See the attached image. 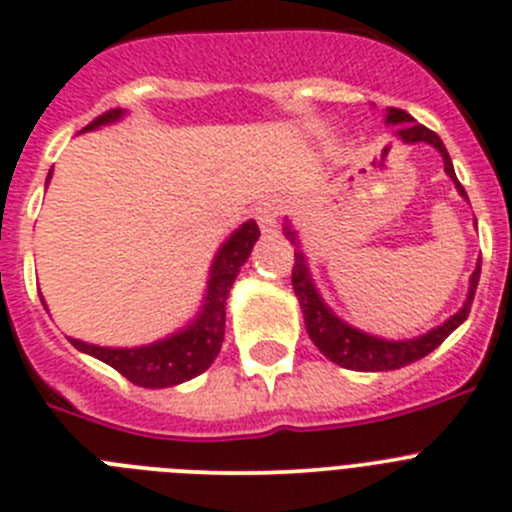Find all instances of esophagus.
<instances>
[{"label":"esophagus","instance_id":"esophagus-1","mask_svg":"<svg viewBox=\"0 0 512 512\" xmlns=\"http://www.w3.org/2000/svg\"><path fill=\"white\" fill-rule=\"evenodd\" d=\"M280 214H283V204H280L278 199H267V202H260V207L255 209V219L265 234L275 232Z\"/></svg>","mask_w":512,"mask_h":512}]
</instances>
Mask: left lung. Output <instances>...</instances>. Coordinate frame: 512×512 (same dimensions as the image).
Wrapping results in <instances>:
<instances>
[{"instance_id":"left-lung-1","label":"left lung","mask_w":512,"mask_h":512,"mask_svg":"<svg viewBox=\"0 0 512 512\" xmlns=\"http://www.w3.org/2000/svg\"><path fill=\"white\" fill-rule=\"evenodd\" d=\"M386 123L399 126L396 128V136L404 143L424 141L429 143V146L437 148L444 159V171H447V176L455 181L457 191L467 199L465 189H462V184L455 176V166H452L450 154H447V148H444L442 138H439L437 133L429 131L422 123H414V118L409 116L407 111H399V108H389V111H386ZM285 237H288L293 245H298V242H295V232L290 227H285ZM477 283H480V262H477L475 272H472L470 293H467L465 305L452 315L450 321H444L442 326L432 328L429 333L412 338V341H384V338H374L369 336V333L356 331V328L343 323L341 318H336V315L328 310V305L323 303V298L318 295V290H315L313 280H310L303 252H295L293 265V290L300 300V308H303L305 328H308L310 341L318 346V351H321L323 356L331 358L333 364L351 371H394L401 369V366L414 364V361L424 358L427 353H432L444 338L450 336V333L460 326V323H465V318L470 315V305L472 298H475Z\"/></svg>"}]
</instances>
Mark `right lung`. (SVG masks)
<instances>
[{"label": "right lung", "instance_id": "right-lung-1", "mask_svg": "<svg viewBox=\"0 0 512 512\" xmlns=\"http://www.w3.org/2000/svg\"><path fill=\"white\" fill-rule=\"evenodd\" d=\"M123 116L121 108H111L95 121H90L83 131L113 123ZM260 237V227L255 222H245L237 232L219 247L217 257L209 270V288L204 298V308L194 318L189 328L176 336L164 338L159 343L141 348H103L93 343L70 338L78 351L100 358L103 364L113 366L118 374L126 376L131 384L143 389H164V386L184 384L212 366L224 341V303H227L229 288L245 260L250 257L252 245Z\"/></svg>", "mask_w": 512, "mask_h": 512}]
</instances>
